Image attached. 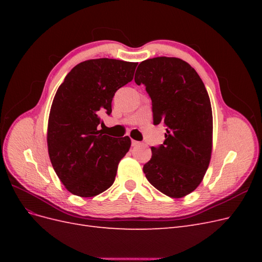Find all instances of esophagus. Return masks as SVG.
Instances as JSON below:
<instances>
[{
    "mask_svg": "<svg viewBox=\"0 0 262 262\" xmlns=\"http://www.w3.org/2000/svg\"><path fill=\"white\" fill-rule=\"evenodd\" d=\"M141 143L140 142H138V141H136V140H132V146H138V145H140Z\"/></svg>",
    "mask_w": 262,
    "mask_h": 262,
    "instance_id": "1",
    "label": "esophagus"
}]
</instances>
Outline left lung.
<instances>
[{"mask_svg":"<svg viewBox=\"0 0 262 262\" xmlns=\"http://www.w3.org/2000/svg\"><path fill=\"white\" fill-rule=\"evenodd\" d=\"M134 81L152 99L154 124L167 129L164 143L152 146L145 177L170 198L191 193L209 167L213 117L209 94L195 70L178 58L158 57L140 63Z\"/></svg>","mask_w":262,"mask_h":262,"instance_id":"obj_1","label":"left lung"}]
</instances>
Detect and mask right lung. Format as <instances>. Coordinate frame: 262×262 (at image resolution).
Wrapping results in <instances>:
<instances>
[{
  "instance_id": "add662e5",
  "label": "right lung",
  "mask_w": 262,
  "mask_h": 262,
  "mask_svg": "<svg viewBox=\"0 0 262 262\" xmlns=\"http://www.w3.org/2000/svg\"><path fill=\"white\" fill-rule=\"evenodd\" d=\"M137 62L93 59L75 66L53 98L47 131L52 167L68 191L95 196L114 184L129 137L98 130L100 116L112 114L115 93L133 80Z\"/></svg>"
}]
</instances>
